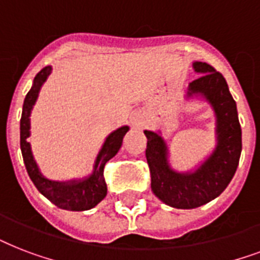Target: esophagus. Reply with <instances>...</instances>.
Segmentation results:
<instances>
[{
	"instance_id": "1",
	"label": "esophagus",
	"mask_w": 260,
	"mask_h": 260,
	"mask_svg": "<svg viewBox=\"0 0 260 260\" xmlns=\"http://www.w3.org/2000/svg\"><path fill=\"white\" fill-rule=\"evenodd\" d=\"M131 122H132V126L134 128H140L143 125V117L140 114L135 113L132 117H131Z\"/></svg>"
}]
</instances>
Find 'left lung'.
<instances>
[{"mask_svg": "<svg viewBox=\"0 0 260 260\" xmlns=\"http://www.w3.org/2000/svg\"><path fill=\"white\" fill-rule=\"evenodd\" d=\"M193 69L201 77L189 83L186 95L204 97L213 108L217 139L213 152L196 171L178 173L169 165L165 139L144 131L151 189L160 201L177 209H194L218 197L234 178L242 154V128L225 78L208 63L194 62Z\"/></svg>", "mask_w": 260, "mask_h": 260, "instance_id": "1", "label": "left lung"}]
</instances>
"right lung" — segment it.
Wrapping results in <instances>:
<instances>
[{
  "label": "right lung",
  "mask_w": 260,
  "mask_h": 260,
  "mask_svg": "<svg viewBox=\"0 0 260 260\" xmlns=\"http://www.w3.org/2000/svg\"><path fill=\"white\" fill-rule=\"evenodd\" d=\"M51 70H52L51 66H47L42 71H39L34 79V85L24 100L21 120H20V147H21L22 159H24V165H25L30 181L34 182L36 189L44 197L48 198L54 205L60 209L74 210V212L89 210L105 198L108 187H106L105 178H104V167L106 162L118 152L122 144V139L129 128L126 125L121 126L113 131L106 138L104 146L95 158L93 173L90 174L89 177L67 182L47 179L39 170L38 163L35 162L28 138L30 135V112L38 100L39 91L42 89L43 83L46 82V79L51 74Z\"/></svg>",
  "instance_id": "1"
}]
</instances>
